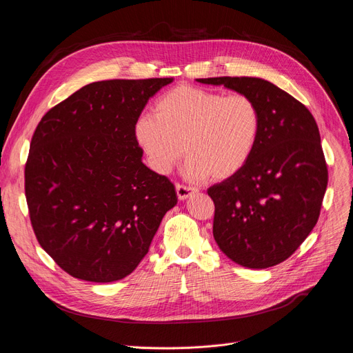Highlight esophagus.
Listing matches in <instances>:
<instances>
[{
  "label": "esophagus",
  "mask_w": 353,
  "mask_h": 353,
  "mask_svg": "<svg viewBox=\"0 0 353 353\" xmlns=\"http://www.w3.org/2000/svg\"><path fill=\"white\" fill-rule=\"evenodd\" d=\"M175 190H176V195H178L179 201H185V199L191 198L194 194H196V190L192 188V186H185L181 183H176Z\"/></svg>",
  "instance_id": "34e87169"
}]
</instances>
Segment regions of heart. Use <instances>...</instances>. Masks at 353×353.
<instances>
[{"mask_svg":"<svg viewBox=\"0 0 353 353\" xmlns=\"http://www.w3.org/2000/svg\"><path fill=\"white\" fill-rule=\"evenodd\" d=\"M259 134L261 112L252 98L191 85L165 92L154 114L139 115L134 127L135 141L154 171L170 174L186 154V176L214 181L246 167Z\"/></svg>","mask_w":353,"mask_h":353,"instance_id":"1","label":"heart"}]
</instances>
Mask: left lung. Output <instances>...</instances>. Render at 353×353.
I'll use <instances>...</instances> for the list:
<instances>
[{
  "label": "left lung",
  "mask_w": 353,
  "mask_h": 353,
  "mask_svg": "<svg viewBox=\"0 0 353 353\" xmlns=\"http://www.w3.org/2000/svg\"><path fill=\"white\" fill-rule=\"evenodd\" d=\"M196 81L248 95L261 112L250 162L208 190L215 203L214 238L241 266L278 265L298 250L319 218L327 168L316 121L303 103L262 78Z\"/></svg>",
  "instance_id": "8db88e82"
}]
</instances>
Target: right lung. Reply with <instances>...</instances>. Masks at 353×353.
<instances>
[{"label":"right lung","instance_id":"add662e5","mask_svg":"<svg viewBox=\"0 0 353 353\" xmlns=\"http://www.w3.org/2000/svg\"><path fill=\"white\" fill-rule=\"evenodd\" d=\"M174 78L111 79L82 87L39 121L26 165L35 236L71 276L114 282L148 254L176 205L175 186L142 162V110Z\"/></svg>","mask_w":353,"mask_h":353}]
</instances>
